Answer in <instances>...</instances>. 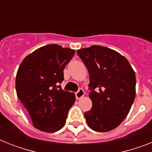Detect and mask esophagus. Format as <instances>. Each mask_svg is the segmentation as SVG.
Wrapping results in <instances>:
<instances>
[{
	"instance_id": "34e87169",
	"label": "esophagus",
	"mask_w": 152,
	"mask_h": 152,
	"mask_svg": "<svg viewBox=\"0 0 152 152\" xmlns=\"http://www.w3.org/2000/svg\"><path fill=\"white\" fill-rule=\"evenodd\" d=\"M84 95H85L84 91H83L82 88H80V89H79L78 91L76 93V97L77 99H81L82 97H83V96H84Z\"/></svg>"
}]
</instances>
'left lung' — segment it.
Returning <instances> with one entry per match:
<instances>
[{
  "instance_id": "8db88e82",
  "label": "left lung",
  "mask_w": 152,
  "mask_h": 152,
  "mask_svg": "<svg viewBox=\"0 0 152 152\" xmlns=\"http://www.w3.org/2000/svg\"><path fill=\"white\" fill-rule=\"evenodd\" d=\"M89 72L92 107L84 113L96 132L114 129L127 117L136 96V75L124 56L112 49L91 46L77 50Z\"/></svg>"
}]
</instances>
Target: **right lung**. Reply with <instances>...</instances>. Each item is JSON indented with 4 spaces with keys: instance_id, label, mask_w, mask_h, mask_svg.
Here are the masks:
<instances>
[{
    "instance_id": "obj_1",
    "label": "right lung",
    "mask_w": 152,
    "mask_h": 152,
    "mask_svg": "<svg viewBox=\"0 0 152 152\" xmlns=\"http://www.w3.org/2000/svg\"><path fill=\"white\" fill-rule=\"evenodd\" d=\"M74 53L72 49L46 45L27 55L18 69L16 95L37 129L55 132L65 124L76 96L62 90L59 84L64 80V67Z\"/></svg>"
}]
</instances>
